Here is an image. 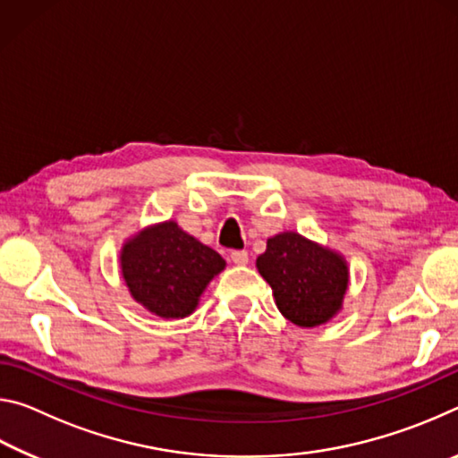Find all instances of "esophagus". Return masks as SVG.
Masks as SVG:
<instances>
[{
    "label": "esophagus",
    "instance_id": "obj_1",
    "mask_svg": "<svg viewBox=\"0 0 458 458\" xmlns=\"http://www.w3.org/2000/svg\"><path fill=\"white\" fill-rule=\"evenodd\" d=\"M230 259H232V262H234L236 267L248 265V252L246 250H234V252L230 254Z\"/></svg>",
    "mask_w": 458,
    "mask_h": 458
}]
</instances>
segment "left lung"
I'll return each mask as SVG.
<instances>
[{
  "label": "left lung",
  "instance_id": "1",
  "mask_svg": "<svg viewBox=\"0 0 458 458\" xmlns=\"http://www.w3.org/2000/svg\"><path fill=\"white\" fill-rule=\"evenodd\" d=\"M257 268L273 289L278 311L299 327H319L344 309L350 267L335 248L283 230L267 240Z\"/></svg>",
  "mask_w": 458,
  "mask_h": 458
}]
</instances>
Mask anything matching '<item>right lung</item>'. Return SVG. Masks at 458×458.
<instances>
[{"instance_id":"obj_1","label":"right lung","mask_w":458,"mask_h":458,"mask_svg":"<svg viewBox=\"0 0 458 458\" xmlns=\"http://www.w3.org/2000/svg\"><path fill=\"white\" fill-rule=\"evenodd\" d=\"M119 268L135 303L161 319H183L196 311L226 260L175 220H164L123 242Z\"/></svg>"}]
</instances>
